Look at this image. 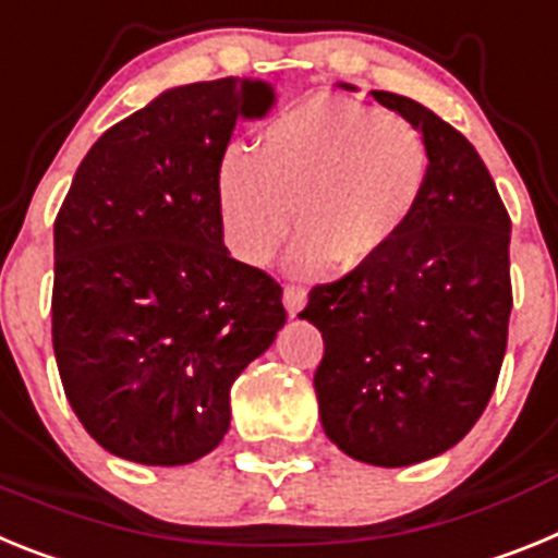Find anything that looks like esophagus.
Masks as SVG:
<instances>
[{
	"label": "esophagus",
	"instance_id": "34e87169",
	"mask_svg": "<svg viewBox=\"0 0 558 558\" xmlns=\"http://www.w3.org/2000/svg\"><path fill=\"white\" fill-rule=\"evenodd\" d=\"M306 298H308V292L303 289V286H294V283L286 286V289H283L286 312L292 314V317H298V314L303 312V306H306Z\"/></svg>",
	"mask_w": 558,
	"mask_h": 558
}]
</instances>
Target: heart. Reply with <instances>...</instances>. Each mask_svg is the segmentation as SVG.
<instances>
[{"instance_id": "1", "label": "heart", "mask_w": 558, "mask_h": 558, "mask_svg": "<svg viewBox=\"0 0 558 558\" xmlns=\"http://www.w3.org/2000/svg\"><path fill=\"white\" fill-rule=\"evenodd\" d=\"M429 179V148L413 123L351 100L314 95L266 123L250 151L219 168L227 241L260 266L294 230L298 272L356 269L393 244Z\"/></svg>"}]
</instances>
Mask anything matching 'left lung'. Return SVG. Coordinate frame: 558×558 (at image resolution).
Segmentation results:
<instances>
[{"label": "left lung", "mask_w": 558, "mask_h": 558, "mask_svg": "<svg viewBox=\"0 0 558 558\" xmlns=\"http://www.w3.org/2000/svg\"><path fill=\"white\" fill-rule=\"evenodd\" d=\"M373 98L424 137V196L393 244L314 286L300 317L326 342L314 373L326 435L353 460L396 469L452 449L492 399L511 317V219L458 129L404 95Z\"/></svg>", "instance_id": "8db88e82"}]
</instances>
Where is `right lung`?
Returning a JSON list of instances; mask_svg holds the SVG:
<instances>
[{"label": "right lung", "instance_id": "obj_1", "mask_svg": "<svg viewBox=\"0 0 558 558\" xmlns=\"http://www.w3.org/2000/svg\"><path fill=\"white\" fill-rule=\"evenodd\" d=\"M264 81L173 86L77 165L56 216L52 348L61 385L106 452L182 466L230 429V387L286 323L283 289L230 258L219 168Z\"/></svg>", "mask_w": 558, "mask_h": 558}]
</instances>
